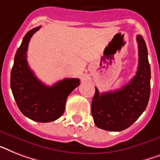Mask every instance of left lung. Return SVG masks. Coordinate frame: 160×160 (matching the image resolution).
<instances>
[{
  "label": "left lung",
  "mask_w": 160,
  "mask_h": 160,
  "mask_svg": "<svg viewBox=\"0 0 160 160\" xmlns=\"http://www.w3.org/2000/svg\"><path fill=\"white\" fill-rule=\"evenodd\" d=\"M139 64L136 76L114 91L99 93L95 87L91 112L95 125L102 130L121 132L133 124L147 107L150 93V66L145 40L136 37Z\"/></svg>",
  "instance_id": "1"
}]
</instances>
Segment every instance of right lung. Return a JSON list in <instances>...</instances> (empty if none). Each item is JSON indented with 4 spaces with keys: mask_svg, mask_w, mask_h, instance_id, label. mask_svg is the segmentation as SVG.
Segmentation results:
<instances>
[{
    "mask_svg": "<svg viewBox=\"0 0 160 160\" xmlns=\"http://www.w3.org/2000/svg\"><path fill=\"white\" fill-rule=\"evenodd\" d=\"M40 28L36 27L26 33L15 53L10 88L17 106L24 116L38 122H50L63 114L67 97L79 86L80 80L64 79L48 86L35 76L28 65L27 51L30 38Z\"/></svg>",
    "mask_w": 160,
    "mask_h": 160,
    "instance_id": "add662e5",
    "label": "right lung"
}]
</instances>
